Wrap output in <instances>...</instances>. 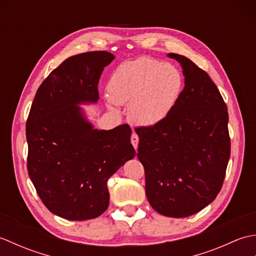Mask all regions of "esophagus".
Wrapping results in <instances>:
<instances>
[{
  "label": "esophagus",
  "instance_id": "1",
  "mask_svg": "<svg viewBox=\"0 0 256 256\" xmlns=\"http://www.w3.org/2000/svg\"><path fill=\"white\" fill-rule=\"evenodd\" d=\"M131 143L134 146L135 150H138V136L136 133H133L132 136H131Z\"/></svg>",
  "mask_w": 256,
  "mask_h": 256
}]
</instances>
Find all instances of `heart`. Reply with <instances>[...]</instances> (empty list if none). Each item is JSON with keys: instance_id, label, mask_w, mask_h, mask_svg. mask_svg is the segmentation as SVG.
Here are the masks:
<instances>
[{"instance_id": "b5f03b06", "label": "heart", "mask_w": 256, "mask_h": 256, "mask_svg": "<svg viewBox=\"0 0 256 256\" xmlns=\"http://www.w3.org/2000/svg\"><path fill=\"white\" fill-rule=\"evenodd\" d=\"M182 88V76L170 62L140 58L116 69L108 84L110 99L128 104V116L140 125L162 122L175 106Z\"/></svg>"}]
</instances>
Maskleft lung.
Masks as SVG:
<instances>
[{
  "mask_svg": "<svg viewBox=\"0 0 256 256\" xmlns=\"http://www.w3.org/2000/svg\"><path fill=\"white\" fill-rule=\"evenodd\" d=\"M168 56L182 64L184 89L162 122L135 132L150 204L162 216L184 218L202 210L220 192L231 150L229 114L204 70L178 54Z\"/></svg>",
  "mask_w": 256,
  "mask_h": 256,
  "instance_id": "obj_1",
  "label": "left lung"
}]
</instances>
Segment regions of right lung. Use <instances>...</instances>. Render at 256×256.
<instances>
[{
  "instance_id": "obj_1",
  "label": "right lung",
  "mask_w": 256,
  "mask_h": 256,
  "mask_svg": "<svg viewBox=\"0 0 256 256\" xmlns=\"http://www.w3.org/2000/svg\"><path fill=\"white\" fill-rule=\"evenodd\" d=\"M113 59L104 50L66 59L38 88L27 118L28 175L42 204L64 219L101 216L108 178L135 156L130 125L94 130L77 106L98 101L101 74Z\"/></svg>"
}]
</instances>
